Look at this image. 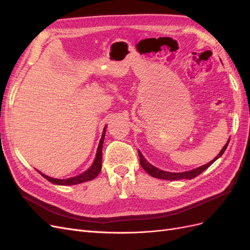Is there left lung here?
Segmentation results:
<instances>
[{
  "label": "left lung",
  "instance_id": "obj_1",
  "mask_svg": "<svg viewBox=\"0 0 250 250\" xmlns=\"http://www.w3.org/2000/svg\"><path fill=\"white\" fill-rule=\"evenodd\" d=\"M229 143V140L228 141V143L225 144V145L223 146V148L221 149L220 152H219V154L214 158L213 161H210L209 163H208L207 165H203L201 166V167H198L196 168L194 170H191V171H186V172H178V173H174V172H167V171H163L161 169H157L156 167H154V166L151 165L150 163H148L145 157L143 156V154L139 151V156H140V163H141V166L142 168L145 170L149 175H151L152 177H155V178H160V179H166V180H178V179H193L195 178L196 176H198L199 174H201L204 170H207L209 166L215 163V161H217L219 157H220L223 153L224 151L226 150V148H228V145Z\"/></svg>",
  "mask_w": 250,
  "mask_h": 250
}]
</instances>
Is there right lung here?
Returning <instances> with one entry per match:
<instances>
[{
    "label": "right lung",
    "instance_id": "obj_1",
    "mask_svg": "<svg viewBox=\"0 0 250 250\" xmlns=\"http://www.w3.org/2000/svg\"><path fill=\"white\" fill-rule=\"evenodd\" d=\"M105 129H106V127H104L102 137H101V140L99 142V146H98V149H97L95 161H94L93 165L90 166L88 170L81 173L80 175H77L75 177H70V178H66V179L52 178V177L44 175V174H42L39 171L40 174H42V176H43L47 180H49L50 183L54 184V185H59V186L78 185V184H81V183H85V181H88V180H92L95 177H97L98 174L101 172V168H102V146H103V141H104V137H105Z\"/></svg>",
    "mask_w": 250,
    "mask_h": 250
}]
</instances>
